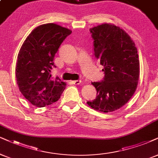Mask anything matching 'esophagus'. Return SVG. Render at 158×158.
<instances>
[{
	"label": "esophagus",
	"mask_w": 158,
	"mask_h": 158,
	"mask_svg": "<svg viewBox=\"0 0 158 158\" xmlns=\"http://www.w3.org/2000/svg\"><path fill=\"white\" fill-rule=\"evenodd\" d=\"M73 83L74 85H79L81 83V80H76V81H73Z\"/></svg>",
	"instance_id": "esophagus-1"
}]
</instances>
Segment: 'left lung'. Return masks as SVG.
<instances>
[{"mask_svg":"<svg viewBox=\"0 0 158 158\" xmlns=\"http://www.w3.org/2000/svg\"><path fill=\"white\" fill-rule=\"evenodd\" d=\"M94 40V56L104 68L105 76L91 83L97 97L87 104L101 112L118 110L130 100L139 78L137 48L130 36L119 27L102 24L90 29Z\"/></svg>","mask_w":158,"mask_h":158,"instance_id":"8db88e82","label":"left lung"}]
</instances>
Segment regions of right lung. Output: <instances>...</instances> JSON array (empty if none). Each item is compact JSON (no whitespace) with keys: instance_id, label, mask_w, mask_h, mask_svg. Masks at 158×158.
Wrapping results in <instances>:
<instances>
[{"instance_id":"right-lung-1","label":"right lung","mask_w":158,"mask_h":158,"mask_svg":"<svg viewBox=\"0 0 158 158\" xmlns=\"http://www.w3.org/2000/svg\"><path fill=\"white\" fill-rule=\"evenodd\" d=\"M69 29L54 23L40 25L29 34L19 50L16 65L19 89L26 100L37 107L52 104L60 98L66 83L51 77L54 57Z\"/></svg>"}]
</instances>
